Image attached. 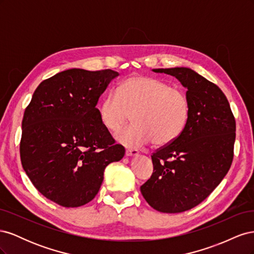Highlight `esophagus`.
Returning a JSON list of instances; mask_svg holds the SVG:
<instances>
[{
    "label": "esophagus",
    "mask_w": 254,
    "mask_h": 254,
    "mask_svg": "<svg viewBox=\"0 0 254 254\" xmlns=\"http://www.w3.org/2000/svg\"><path fill=\"white\" fill-rule=\"evenodd\" d=\"M139 155V151L136 149H126V156L127 157H135Z\"/></svg>",
    "instance_id": "34e87169"
}]
</instances>
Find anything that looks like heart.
Instances as JSON below:
<instances>
[{
	"instance_id": "b5f03b06",
	"label": "heart",
	"mask_w": 254,
	"mask_h": 254,
	"mask_svg": "<svg viewBox=\"0 0 254 254\" xmlns=\"http://www.w3.org/2000/svg\"><path fill=\"white\" fill-rule=\"evenodd\" d=\"M190 101L183 91L148 76H131L118 87L117 93L107 95L99 105L102 124L118 132L133 114L135 124L118 134L128 147H142L153 142L164 146L176 141L190 119Z\"/></svg>"
}]
</instances>
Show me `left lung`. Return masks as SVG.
Here are the masks:
<instances>
[{
  "mask_svg": "<svg viewBox=\"0 0 254 254\" xmlns=\"http://www.w3.org/2000/svg\"><path fill=\"white\" fill-rule=\"evenodd\" d=\"M188 89L190 119L181 135L152 153L153 172L141 187L145 200L162 213H181L202 202L224 179L234 155L235 119L216 84L189 67L153 68Z\"/></svg>",
  "mask_w": 254,
  "mask_h": 254,
  "instance_id": "left-lung-1",
  "label": "left lung"
}]
</instances>
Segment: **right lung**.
Masks as SVG:
<instances>
[{
  "mask_svg": "<svg viewBox=\"0 0 254 254\" xmlns=\"http://www.w3.org/2000/svg\"><path fill=\"white\" fill-rule=\"evenodd\" d=\"M112 70L70 68L43 80L22 121L20 157L34 187L65 207L90 202L107 165L125 155L99 119L96 105Z\"/></svg>",
  "mask_w": 254,
  "mask_h": 254,
  "instance_id": "obj_1",
  "label": "right lung"
}]
</instances>
